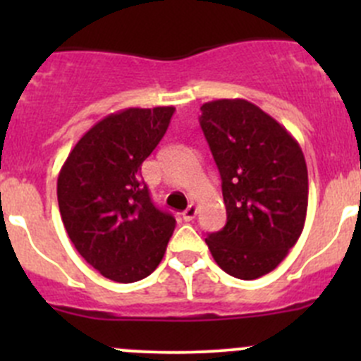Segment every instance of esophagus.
<instances>
[{
    "label": "esophagus",
    "mask_w": 361,
    "mask_h": 361,
    "mask_svg": "<svg viewBox=\"0 0 361 361\" xmlns=\"http://www.w3.org/2000/svg\"><path fill=\"white\" fill-rule=\"evenodd\" d=\"M195 214H197V206H195V204H190V206L183 211V220L192 221L195 218Z\"/></svg>",
    "instance_id": "obj_1"
}]
</instances>
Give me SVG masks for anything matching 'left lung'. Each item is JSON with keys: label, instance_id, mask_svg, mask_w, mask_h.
<instances>
[{"label": "left lung", "instance_id": "1", "mask_svg": "<svg viewBox=\"0 0 361 361\" xmlns=\"http://www.w3.org/2000/svg\"><path fill=\"white\" fill-rule=\"evenodd\" d=\"M201 111L227 209V224L206 245L227 274L257 279L285 260L304 231V154L281 123L250 101H209Z\"/></svg>", "mask_w": 361, "mask_h": 361}]
</instances>
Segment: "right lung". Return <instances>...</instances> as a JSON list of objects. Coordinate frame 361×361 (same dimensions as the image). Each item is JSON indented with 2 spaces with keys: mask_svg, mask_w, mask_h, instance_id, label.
I'll return each instance as SVG.
<instances>
[{
  "mask_svg": "<svg viewBox=\"0 0 361 361\" xmlns=\"http://www.w3.org/2000/svg\"><path fill=\"white\" fill-rule=\"evenodd\" d=\"M173 113V106L111 113L80 137L61 167L57 201L69 239L111 281L150 276L176 227L141 180V164L164 137Z\"/></svg>",
  "mask_w": 361,
  "mask_h": 361,
  "instance_id": "obj_1",
  "label": "right lung"
}]
</instances>
